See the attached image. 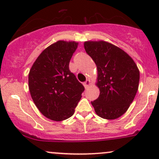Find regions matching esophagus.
<instances>
[{
    "instance_id": "esophagus-1",
    "label": "esophagus",
    "mask_w": 159,
    "mask_h": 159,
    "mask_svg": "<svg viewBox=\"0 0 159 159\" xmlns=\"http://www.w3.org/2000/svg\"><path fill=\"white\" fill-rule=\"evenodd\" d=\"M83 84H84V86L85 88H87V87H88L90 85V80L87 79V81H86L85 82H84Z\"/></svg>"
}]
</instances>
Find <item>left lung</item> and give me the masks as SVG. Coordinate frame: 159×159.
Listing matches in <instances>:
<instances>
[{
	"mask_svg": "<svg viewBox=\"0 0 159 159\" xmlns=\"http://www.w3.org/2000/svg\"><path fill=\"white\" fill-rule=\"evenodd\" d=\"M84 49L97 66L100 94L91 102L96 114L107 120L121 116L134 100L140 72L127 53L105 41H87Z\"/></svg>",
	"mask_w": 159,
	"mask_h": 159,
	"instance_id": "obj_1",
	"label": "left lung"
}]
</instances>
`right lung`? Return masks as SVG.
<instances>
[{
    "label": "right lung",
    "instance_id": "obj_1",
    "mask_svg": "<svg viewBox=\"0 0 159 159\" xmlns=\"http://www.w3.org/2000/svg\"><path fill=\"white\" fill-rule=\"evenodd\" d=\"M75 42L57 41L40 54L28 75L34 102L45 117L62 121L74 114L84 87L69 70Z\"/></svg>",
    "mask_w": 159,
    "mask_h": 159
}]
</instances>
